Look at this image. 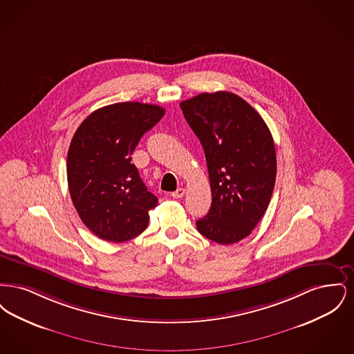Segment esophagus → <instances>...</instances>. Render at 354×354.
Here are the masks:
<instances>
[{
  "label": "esophagus",
  "instance_id": "esophagus-1",
  "mask_svg": "<svg viewBox=\"0 0 354 354\" xmlns=\"http://www.w3.org/2000/svg\"><path fill=\"white\" fill-rule=\"evenodd\" d=\"M185 188H178V189H176V191H174L171 195H172V198H175V199H180V198H183V196H185Z\"/></svg>",
  "mask_w": 354,
  "mask_h": 354
}]
</instances>
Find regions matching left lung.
<instances>
[{
    "label": "left lung",
    "instance_id": "obj_1",
    "mask_svg": "<svg viewBox=\"0 0 354 354\" xmlns=\"http://www.w3.org/2000/svg\"><path fill=\"white\" fill-rule=\"evenodd\" d=\"M180 109L202 143L212 192L209 212L196 228L223 245L237 243L263 218L273 192L277 169L270 129L230 91L202 93Z\"/></svg>",
    "mask_w": 354,
    "mask_h": 354
}]
</instances>
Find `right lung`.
Here are the masks:
<instances>
[{
    "label": "right lung",
    "instance_id": "obj_1",
    "mask_svg": "<svg viewBox=\"0 0 354 354\" xmlns=\"http://www.w3.org/2000/svg\"><path fill=\"white\" fill-rule=\"evenodd\" d=\"M163 115L156 104H109L84 119L71 139L70 196L84 225L102 240L127 241L149 225L158 198L147 191L131 153Z\"/></svg>",
    "mask_w": 354,
    "mask_h": 354
}]
</instances>
